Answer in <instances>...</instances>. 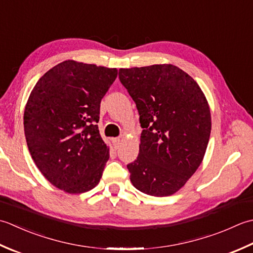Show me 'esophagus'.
Returning <instances> with one entry per match:
<instances>
[{
    "label": "esophagus",
    "mask_w": 253,
    "mask_h": 253,
    "mask_svg": "<svg viewBox=\"0 0 253 253\" xmlns=\"http://www.w3.org/2000/svg\"><path fill=\"white\" fill-rule=\"evenodd\" d=\"M112 142H113V145H115V148L117 149L118 147H119V145H120L121 138H120V137H116V138H113Z\"/></svg>",
    "instance_id": "1"
}]
</instances>
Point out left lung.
<instances>
[{"label":"left lung","mask_w":253,"mask_h":253,"mask_svg":"<svg viewBox=\"0 0 253 253\" xmlns=\"http://www.w3.org/2000/svg\"><path fill=\"white\" fill-rule=\"evenodd\" d=\"M119 79L144 128L140 154L127 165L131 182L148 195H172L204 158L212 127L208 99L197 82L172 64L120 69Z\"/></svg>","instance_id":"left-lung-1"}]
</instances>
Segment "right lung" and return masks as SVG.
Returning a JSON list of instances; mask_svg holds the SVG:
<instances>
[{
    "instance_id": "right-lung-1",
    "label": "right lung",
    "mask_w": 253,
    "mask_h": 253,
    "mask_svg": "<svg viewBox=\"0 0 253 253\" xmlns=\"http://www.w3.org/2000/svg\"><path fill=\"white\" fill-rule=\"evenodd\" d=\"M117 75V69L66 60L41 76L28 97L29 153L43 177L66 193L87 192L100 181L109 146L96 123Z\"/></svg>"
}]
</instances>
